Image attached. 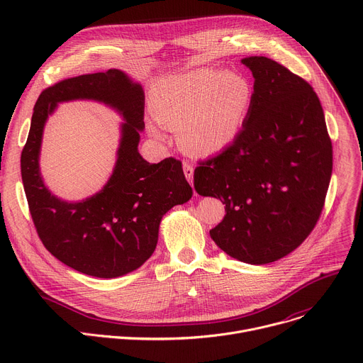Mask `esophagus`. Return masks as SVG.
<instances>
[{
	"label": "esophagus",
	"mask_w": 363,
	"mask_h": 363,
	"mask_svg": "<svg viewBox=\"0 0 363 363\" xmlns=\"http://www.w3.org/2000/svg\"><path fill=\"white\" fill-rule=\"evenodd\" d=\"M184 174H185L188 182L192 185L194 184V167L189 162H184Z\"/></svg>",
	"instance_id": "34e87169"
}]
</instances>
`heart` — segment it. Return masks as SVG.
<instances>
[{
  "label": "heart",
  "instance_id": "1",
  "mask_svg": "<svg viewBox=\"0 0 363 363\" xmlns=\"http://www.w3.org/2000/svg\"><path fill=\"white\" fill-rule=\"evenodd\" d=\"M250 82L237 73L201 67L155 83L150 106L157 121L147 130L162 138V128L178 130L181 145L211 155L230 146L240 135L251 108Z\"/></svg>",
  "mask_w": 363,
  "mask_h": 363
}]
</instances>
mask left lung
Here are the masks:
<instances>
[{"label": "left lung", "mask_w": 363, "mask_h": 363, "mask_svg": "<svg viewBox=\"0 0 363 363\" xmlns=\"http://www.w3.org/2000/svg\"><path fill=\"white\" fill-rule=\"evenodd\" d=\"M254 76L251 108L238 138L199 161L194 186L225 203L210 231L228 255L267 264L313 231L333 167L332 140L313 87L263 56L241 60Z\"/></svg>", "instance_id": "left-lung-1"}]
</instances>
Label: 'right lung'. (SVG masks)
Listing matches in <instances>:
<instances>
[{"label": "right lung", "instance_id": "obj_1", "mask_svg": "<svg viewBox=\"0 0 363 363\" xmlns=\"http://www.w3.org/2000/svg\"><path fill=\"white\" fill-rule=\"evenodd\" d=\"M76 98L103 101L125 119L114 174L101 191L80 203L62 201L43 185L38 158L45 121L57 103ZM145 94L123 72L83 74L41 91L35 101L21 177L30 214L44 247L66 266L99 279L139 269L157 248L162 217L189 201L192 188L182 164L167 158L146 162L138 152L143 130Z\"/></svg>", "mask_w": 363, "mask_h": 363}]
</instances>
